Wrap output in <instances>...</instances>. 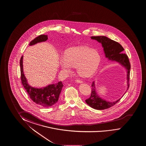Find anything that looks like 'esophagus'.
Returning a JSON list of instances; mask_svg holds the SVG:
<instances>
[{"mask_svg": "<svg viewBox=\"0 0 146 146\" xmlns=\"http://www.w3.org/2000/svg\"><path fill=\"white\" fill-rule=\"evenodd\" d=\"M76 83H83V81L78 80V79H76Z\"/></svg>", "mask_w": 146, "mask_h": 146, "instance_id": "1", "label": "esophagus"}]
</instances>
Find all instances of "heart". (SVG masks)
<instances>
[{
  "label": "heart",
  "mask_w": 146,
  "mask_h": 146,
  "mask_svg": "<svg viewBox=\"0 0 146 146\" xmlns=\"http://www.w3.org/2000/svg\"><path fill=\"white\" fill-rule=\"evenodd\" d=\"M101 61L98 51L87 47L68 49L65 55L59 59V63L63 71L70 72L76 68L80 76L89 77L95 73Z\"/></svg>",
  "instance_id": "1"
}]
</instances>
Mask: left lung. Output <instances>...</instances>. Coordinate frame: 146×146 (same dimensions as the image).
<instances>
[{
    "instance_id": "8db88e82",
    "label": "left lung",
    "mask_w": 146,
    "mask_h": 146,
    "mask_svg": "<svg viewBox=\"0 0 146 146\" xmlns=\"http://www.w3.org/2000/svg\"><path fill=\"white\" fill-rule=\"evenodd\" d=\"M92 39L95 40L102 44L104 49L105 57L111 61H115L119 63L124 68L127 72V90L129 88V80L130 76L131 64L127 55L122 53L124 49L122 46L117 42L110 39L105 36H92ZM95 82L92 84L91 95L89 98L85 100L86 102L90 106L97 110H103L108 109L113 106L119 101L120 98L115 101L109 102L100 98L96 91ZM126 90V91H127Z\"/></svg>"
}]
</instances>
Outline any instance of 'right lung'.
<instances>
[{
    "instance_id": "add662e5",
    "label": "right lung",
    "mask_w": 146,
    "mask_h": 146,
    "mask_svg": "<svg viewBox=\"0 0 146 146\" xmlns=\"http://www.w3.org/2000/svg\"><path fill=\"white\" fill-rule=\"evenodd\" d=\"M47 36V35H40L30 42L29 45L32 46L39 42L46 41L48 39ZM23 59V56L21 57L20 60L21 78L23 86L26 90L30 98L36 104L46 108L52 106L58 100L59 95L63 86L62 83L61 82H59L55 84L49 85L45 87L42 88H35L31 87L29 85L24 75Z\"/></svg>"
}]
</instances>
